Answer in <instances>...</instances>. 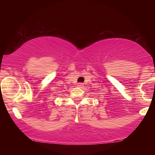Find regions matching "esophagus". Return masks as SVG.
Returning <instances> with one entry per match:
<instances>
[{
	"instance_id": "obj_1",
	"label": "esophagus",
	"mask_w": 155,
	"mask_h": 155,
	"mask_svg": "<svg viewBox=\"0 0 155 155\" xmlns=\"http://www.w3.org/2000/svg\"><path fill=\"white\" fill-rule=\"evenodd\" d=\"M77 87H80V88H81V87H83V84L82 83H78V84Z\"/></svg>"
}]
</instances>
